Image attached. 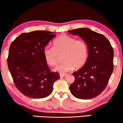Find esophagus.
<instances>
[{
  "mask_svg": "<svg viewBox=\"0 0 123 123\" xmlns=\"http://www.w3.org/2000/svg\"><path fill=\"white\" fill-rule=\"evenodd\" d=\"M60 76L61 77H65V76H66V74L60 73Z\"/></svg>",
  "mask_w": 123,
  "mask_h": 123,
  "instance_id": "34e87169",
  "label": "esophagus"
}]
</instances>
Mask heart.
<instances>
[{"mask_svg": "<svg viewBox=\"0 0 123 123\" xmlns=\"http://www.w3.org/2000/svg\"><path fill=\"white\" fill-rule=\"evenodd\" d=\"M53 47L47 46L43 55L47 64L55 66L63 55V62L54 70L66 73L75 68L80 69L86 62L89 56L88 44L83 39H76L68 35H61L53 41Z\"/></svg>", "mask_w": 123, "mask_h": 123, "instance_id": "obj_1", "label": "heart"}]
</instances>
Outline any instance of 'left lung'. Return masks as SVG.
<instances>
[{
    "instance_id": "obj_1",
    "label": "left lung",
    "mask_w": 123,
    "mask_h": 123,
    "mask_svg": "<svg viewBox=\"0 0 123 123\" xmlns=\"http://www.w3.org/2000/svg\"><path fill=\"white\" fill-rule=\"evenodd\" d=\"M68 32L79 35L89 47L86 62L73 73L75 80L69 87L70 92L78 98H94L105 89L113 72V48L104 35L88 28H80Z\"/></svg>"
}]
</instances>
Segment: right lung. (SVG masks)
<instances>
[{"label": "right lung", "instance_id": "add662e5", "mask_svg": "<svg viewBox=\"0 0 123 123\" xmlns=\"http://www.w3.org/2000/svg\"><path fill=\"white\" fill-rule=\"evenodd\" d=\"M55 37L53 32L37 30L24 32L11 43L7 64L13 81L22 94L33 98H45L60 78L47 65L43 50Z\"/></svg>", "mask_w": 123, "mask_h": 123}]
</instances>
